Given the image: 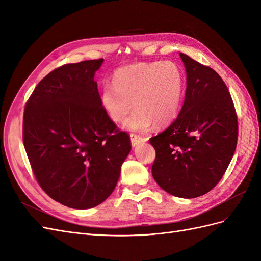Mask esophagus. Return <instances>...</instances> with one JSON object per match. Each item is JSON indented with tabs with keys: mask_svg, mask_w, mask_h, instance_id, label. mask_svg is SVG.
<instances>
[{
	"mask_svg": "<svg viewBox=\"0 0 261 261\" xmlns=\"http://www.w3.org/2000/svg\"><path fill=\"white\" fill-rule=\"evenodd\" d=\"M147 139L145 137H141L138 135H135V134H132L130 135V141H132V146L136 147L138 145H140L141 143H145Z\"/></svg>",
	"mask_w": 261,
	"mask_h": 261,
	"instance_id": "1",
	"label": "esophagus"
}]
</instances>
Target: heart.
Segmentation results:
<instances>
[{"label": "heart", "mask_w": 261, "mask_h": 261, "mask_svg": "<svg viewBox=\"0 0 261 261\" xmlns=\"http://www.w3.org/2000/svg\"><path fill=\"white\" fill-rule=\"evenodd\" d=\"M185 80L174 62H139L117 68L113 83L101 88L100 102L109 118L128 130L146 133L154 123L165 125L176 117L184 96Z\"/></svg>", "instance_id": "1"}]
</instances>
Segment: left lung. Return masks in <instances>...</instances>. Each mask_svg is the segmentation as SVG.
<instances>
[{"mask_svg": "<svg viewBox=\"0 0 261 261\" xmlns=\"http://www.w3.org/2000/svg\"><path fill=\"white\" fill-rule=\"evenodd\" d=\"M186 70L184 105L169 127L149 139L155 149L152 176L179 198L210 192L222 178L238 144L235 108L222 78L179 53Z\"/></svg>", "mask_w": 261, "mask_h": 261, "instance_id": "left-lung-1", "label": "left lung"}]
</instances>
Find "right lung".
I'll use <instances>...</instances> for the list:
<instances>
[{"label":"right lung","mask_w":261,"mask_h":261,"mask_svg":"<svg viewBox=\"0 0 261 261\" xmlns=\"http://www.w3.org/2000/svg\"><path fill=\"white\" fill-rule=\"evenodd\" d=\"M103 59L65 64L37 85L25 107L22 140L39 185L52 199L89 209L112 194L130 152L100 102L94 74Z\"/></svg>","instance_id":"obj_1"}]
</instances>
